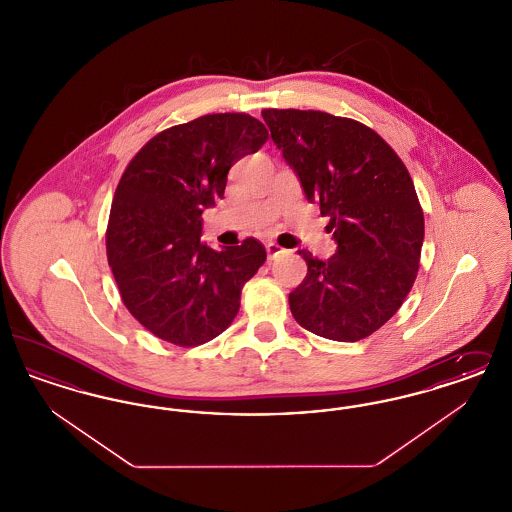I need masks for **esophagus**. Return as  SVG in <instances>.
<instances>
[{
  "label": "esophagus",
  "instance_id": "34e87169",
  "mask_svg": "<svg viewBox=\"0 0 512 512\" xmlns=\"http://www.w3.org/2000/svg\"><path fill=\"white\" fill-rule=\"evenodd\" d=\"M282 253H286V249H284V247H280V245L278 244H272V242H270V244H267V255L270 261H272L274 257L282 255Z\"/></svg>",
  "mask_w": 512,
  "mask_h": 512
}]
</instances>
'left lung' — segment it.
<instances>
[{"mask_svg":"<svg viewBox=\"0 0 512 512\" xmlns=\"http://www.w3.org/2000/svg\"><path fill=\"white\" fill-rule=\"evenodd\" d=\"M261 115L338 244L328 261L299 251L307 276L290 293L293 318L328 340H363L397 313L418 272L424 213L413 178L363 122L299 109Z\"/></svg>","mask_w":512,"mask_h":512,"instance_id":"obj_1","label":"left lung"}]
</instances>
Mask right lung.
Returning <instances> with one entry per match:
<instances>
[{
	"mask_svg": "<svg viewBox=\"0 0 512 512\" xmlns=\"http://www.w3.org/2000/svg\"><path fill=\"white\" fill-rule=\"evenodd\" d=\"M268 140L245 113H215L153 136L122 172L107 224V259L122 303L144 328L178 347L222 334L240 311L265 245L199 242L201 213L224 197L230 167Z\"/></svg>",
	"mask_w": 512,
	"mask_h": 512,
	"instance_id": "add662e5",
	"label": "right lung"
}]
</instances>
